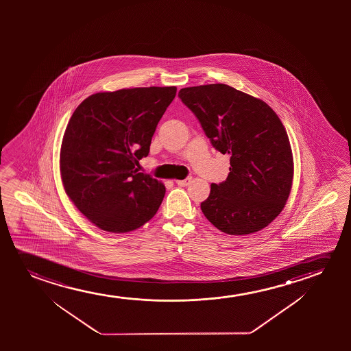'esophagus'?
Segmentation results:
<instances>
[{
  "label": "esophagus",
  "mask_w": 351,
  "mask_h": 351,
  "mask_svg": "<svg viewBox=\"0 0 351 351\" xmlns=\"http://www.w3.org/2000/svg\"><path fill=\"white\" fill-rule=\"evenodd\" d=\"M192 182V178H184V180H178L176 183H178L180 187H187Z\"/></svg>",
  "instance_id": "1"
}]
</instances>
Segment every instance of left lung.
Here are the masks:
<instances>
[{"instance_id":"8db88e82","label":"left lung","mask_w":351,"mask_h":351,"mask_svg":"<svg viewBox=\"0 0 351 351\" xmlns=\"http://www.w3.org/2000/svg\"><path fill=\"white\" fill-rule=\"evenodd\" d=\"M178 97L212 146L230 154V173L212 183L202 213L229 235L264 229L283 210L293 184V154L278 116L265 101L226 84L184 87Z\"/></svg>"}]
</instances>
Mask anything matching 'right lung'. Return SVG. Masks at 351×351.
Returning <instances> with one entry per match:
<instances>
[{"label":"right lung","instance_id":"obj_1","mask_svg":"<svg viewBox=\"0 0 351 351\" xmlns=\"http://www.w3.org/2000/svg\"><path fill=\"white\" fill-rule=\"evenodd\" d=\"M176 87H135L87 97L63 135L60 170L77 210L101 230L128 232L149 221L165 187L138 171Z\"/></svg>","mask_w":351,"mask_h":351}]
</instances>
